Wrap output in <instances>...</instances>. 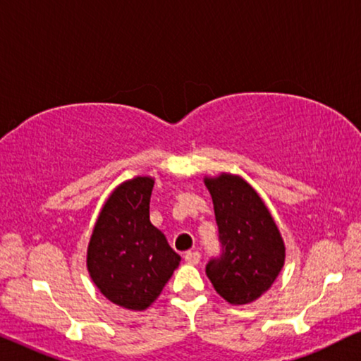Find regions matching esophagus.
Returning a JSON list of instances; mask_svg holds the SVG:
<instances>
[{"instance_id": "obj_1", "label": "esophagus", "mask_w": 361, "mask_h": 361, "mask_svg": "<svg viewBox=\"0 0 361 361\" xmlns=\"http://www.w3.org/2000/svg\"><path fill=\"white\" fill-rule=\"evenodd\" d=\"M184 259H185V263H189V264H199L200 253H197V251H187V253L184 255Z\"/></svg>"}]
</instances>
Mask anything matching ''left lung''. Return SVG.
Listing matches in <instances>:
<instances>
[{
    "instance_id": "left-lung-1",
    "label": "left lung",
    "mask_w": 361,
    "mask_h": 361,
    "mask_svg": "<svg viewBox=\"0 0 361 361\" xmlns=\"http://www.w3.org/2000/svg\"><path fill=\"white\" fill-rule=\"evenodd\" d=\"M214 200L221 253L205 273L226 302L250 304L271 288L284 266V241L268 207L240 176L205 177Z\"/></svg>"
}]
</instances>
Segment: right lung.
<instances>
[{"label":"right lung","instance_id":"obj_1","mask_svg":"<svg viewBox=\"0 0 361 361\" xmlns=\"http://www.w3.org/2000/svg\"><path fill=\"white\" fill-rule=\"evenodd\" d=\"M152 177H135L111 192L87 250V268L113 304L145 310L180 263L164 233L149 220Z\"/></svg>","mask_w":361,"mask_h":361}]
</instances>
